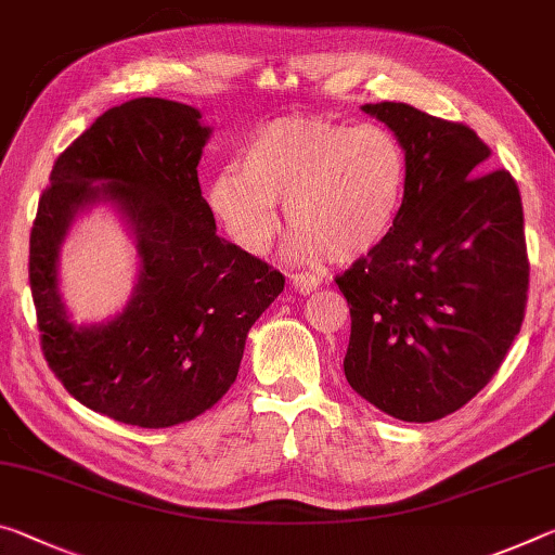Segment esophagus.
Here are the masks:
<instances>
[{"instance_id":"1","label":"esophagus","mask_w":555,"mask_h":555,"mask_svg":"<svg viewBox=\"0 0 555 555\" xmlns=\"http://www.w3.org/2000/svg\"><path fill=\"white\" fill-rule=\"evenodd\" d=\"M292 286L296 288L298 294L309 296V294L315 292V288L321 286V279H315L313 274H294V276H292Z\"/></svg>"}]
</instances>
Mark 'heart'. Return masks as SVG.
Wrapping results in <instances>:
<instances>
[{
    "label": "heart",
    "mask_w": 555,
    "mask_h": 555,
    "mask_svg": "<svg viewBox=\"0 0 555 555\" xmlns=\"http://www.w3.org/2000/svg\"><path fill=\"white\" fill-rule=\"evenodd\" d=\"M410 184V157L385 126L279 118L244 145L240 170L224 167L207 199L230 240L261 257L279 234L284 202L288 257L356 261L390 240Z\"/></svg>",
    "instance_id": "heart-1"
}]
</instances>
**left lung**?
I'll use <instances>...</instances> for the list:
<instances>
[{
  "label": "left lung",
  "instance_id": "8db88e82",
  "mask_svg": "<svg viewBox=\"0 0 555 555\" xmlns=\"http://www.w3.org/2000/svg\"><path fill=\"white\" fill-rule=\"evenodd\" d=\"M410 157L400 222L336 279L350 306L346 380L395 420L435 422L467 404L521 331L529 259L521 195L487 170L489 145L408 103H367Z\"/></svg>",
  "mask_w": 555,
  "mask_h": 555
}]
</instances>
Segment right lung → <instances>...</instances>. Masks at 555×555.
I'll list each match as a JSON object with an SVG mask.
<instances>
[{
  "label": "right lung",
  "instance_id": "add662e5",
  "mask_svg": "<svg viewBox=\"0 0 555 555\" xmlns=\"http://www.w3.org/2000/svg\"><path fill=\"white\" fill-rule=\"evenodd\" d=\"M212 128L192 105L135 99L59 155L29 240V284L47 363L88 410L160 429L199 417L240 373L244 343L284 276L217 236L197 165ZM105 204L137 246L127 306L76 324L57 257L75 219Z\"/></svg>",
  "mask_w": 555,
  "mask_h": 555
}]
</instances>
